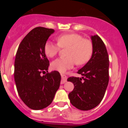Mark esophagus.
I'll use <instances>...</instances> for the list:
<instances>
[{"mask_svg": "<svg viewBox=\"0 0 128 128\" xmlns=\"http://www.w3.org/2000/svg\"><path fill=\"white\" fill-rule=\"evenodd\" d=\"M62 82H61L62 84H63V83H65V82H66V79H67V78H66V76L62 74Z\"/></svg>", "mask_w": 128, "mask_h": 128, "instance_id": "obj_1", "label": "esophagus"}]
</instances>
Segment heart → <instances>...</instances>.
I'll return each instance as SVG.
<instances>
[{
	"label": "heart",
	"instance_id": "obj_1",
	"mask_svg": "<svg viewBox=\"0 0 128 128\" xmlns=\"http://www.w3.org/2000/svg\"><path fill=\"white\" fill-rule=\"evenodd\" d=\"M58 44L47 41L44 45L46 56L53 58L58 53L60 48H67V57L58 58L51 63L52 69L65 72L75 65H84L90 60L93 54V44L90 40L83 38L76 33L64 34L57 38Z\"/></svg>",
	"mask_w": 128,
	"mask_h": 128
}]
</instances>
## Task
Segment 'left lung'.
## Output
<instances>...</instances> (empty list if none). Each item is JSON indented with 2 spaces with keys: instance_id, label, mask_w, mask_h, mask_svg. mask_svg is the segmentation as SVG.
I'll return each mask as SVG.
<instances>
[{
  "instance_id": "obj_1",
  "label": "left lung",
  "mask_w": 128,
  "mask_h": 128,
  "mask_svg": "<svg viewBox=\"0 0 128 128\" xmlns=\"http://www.w3.org/2000/svg\"><path fill=\"white\" fill-rule=\"evenodd\" d=\"M93 54L78 73L81 78L70 77L67 81L74 85L68 94L71 104L81 110H90L99 105L109 81V58L106 46L98 35L91 36Z\"/></svg>"
}]
</instances>
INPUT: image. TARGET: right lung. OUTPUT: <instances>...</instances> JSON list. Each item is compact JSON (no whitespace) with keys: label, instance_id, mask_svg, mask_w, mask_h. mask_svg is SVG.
<instances>
[{"label":"right lung","instance_id":"add662e5","mask_svg":"<svg viewBox=\"0 0 128 128\" xmlns=\"http://www.w3.org/2000/svg\"><path fill=\"white\" fill-rule=\"evenodd\" d=\"M54 32L52 29L35 28L22 40L16 54L14 78L18 94L32 110L50 105L60 85V74L48 72L49 61L44 52V45Z\"/></svg>","mask_w":128,"mask_h":128}]
</instances>
